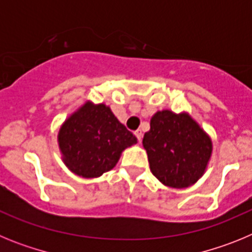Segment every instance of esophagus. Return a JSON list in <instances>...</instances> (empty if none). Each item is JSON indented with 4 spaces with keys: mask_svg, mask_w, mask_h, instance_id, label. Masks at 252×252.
I'll list each match as a JSON object with an SVG mask.
<instances>
[{
    "mask_svg": "<svg viewBox=\"0 0 252 252\" xmlns=\"http://www.w3.org/2000/svg\"><path fill=\"white\" fill-rule=\"evenodd\" d=\"M135 136L137 137V140H139V141H141V139H142V132L140 130H137V131H135Z\"/></svg>",
    "mask_w": 252,
    "mask_h": 252,
    "instance_id": "1",
    "label": "esophagus"
}]
</instances>
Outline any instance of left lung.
<instances>
[{
	"label": "left lung",
	"mask_w": 252,
	"mask_h": 252,
	"mask_svg": "<svg viewBox=\"0 0 252 252\" xmlns=\"http://www.w3.org/2000/svg\"><path fill=\"white\" fill-rule=\"evenodd\" d=\"M142 145L150 170L164 186L187 188L203 175L212 154V141L188 115L159 111L151 117Z\"/></svg>",
	"instance_id": "1"
}]
</instances>
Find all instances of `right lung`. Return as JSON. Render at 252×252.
<instances>
[{"label": "right lung", "mask_w": 252, "mask_h": 252, "mask_svg": "<svg viewBox=\"0 0 252 252\" xmlns=\"http://www.w3.org/2000/svg\"><path fill=\"white\" fill-rule=\"evenodd\" d=\"M58 142L69 170L79 177L97 178L113 169L122 151L137 139L110 107L86 102L62 125Z\"/></svg>", "instance_id": "add662e5"}]
</instances>
